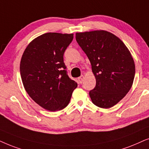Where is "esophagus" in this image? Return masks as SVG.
<instances>
[{
	"instance_id": "obj_1",
	"label": "esophagus",
	"mask_w": 149,
	"mask_h": 149,
	"mask_svg": "<svg viewBox=\"0 0 149 149\" xmlns=\"http://www.w3.org/2000/svg\"><path fill=\"white\" fill-rule=\"evenodd\" d=\"M84 76H83V75H82V76H81L80 77H79V78H78L79 82L82 83L83 82V80H84Z\"/></svg>"
}]
</instances>
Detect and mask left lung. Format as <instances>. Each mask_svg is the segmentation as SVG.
Segmentation results:
<instances>
[{"label": "left lung", "instance_id": "1", "mask_svg": "<svg viewBox=\"0 0 149 149\" xmlns=\"http://www.w3.org/2000/svg\"><path fill=\"white\" fill-rule=\"evenodd\" d=\"M76 39L90 61L96 86L89 92L92 102L110 108L127 95L134 82L135 64L130 50L110 32L76 33Z\"/></svg>", "mask_w": 149, "mask_h": 149}]
</instances>
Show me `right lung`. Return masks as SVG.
<instances>
[{"mask_svg": "<svg viewBox=\"0 0 149 149\" xmlns=\"http://www.w3.org/2000/svg\"><path fill=\"white\" fill-rule=\"evenodd\" d=\"M73 34L47 33L28 45L20 61L21 78L32 100L45 110L65 108L78 86L69 78L63 54Z\"/></svg>", "mask_w": 149, "mask_h": 149, "instance_id": "obj_1", "label": "right lung"}]
</instances>
